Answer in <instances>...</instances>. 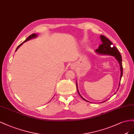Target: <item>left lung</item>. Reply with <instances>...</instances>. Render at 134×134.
I'll return each mask as SVG.
<instances>
[{
	"mask_svg": "<svg viewBox=\"0 0 134 134\" xmlns=\"http://www.w3.org/2000/svg\"><path fill=\"white\" fill-rule=\"evenodd\" d=\"M100 39L102 41V44L99 45L98 49H96L95 51H96V52H97L98 53H99V54H107V55H110L115 57V58L117 59L118 62H119L120 66V69H121L120 81H121L122 74H123V67H122V57L120 53L118 51V49L116 48L115 46H114L113 45L112 42L110 41L108 38H107L105 36L101 35ZM120 82L119 83V87H120ZM76 87H77V90L79 94L80 95V96H81V95L80 94L78 91L77 83H76ZM118 89L119 88H118ZM81 97L84 100L87 101L85 99L83 98L81 96Z\"/></svg>",
	"mask_w": 134,
	"mask_h": 134,
	"instance_id": "obj_1",
	"label": "left lung"
}]
</instances>
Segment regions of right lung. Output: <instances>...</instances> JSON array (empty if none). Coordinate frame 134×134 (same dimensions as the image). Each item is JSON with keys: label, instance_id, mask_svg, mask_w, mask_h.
Here are the masks:
<instances>
[{"label": "right lung", "instance_id": "1", "mask_svg": "<svg viewBox=\"0 0 134 134\" xmlns=\"http://www.w3.org/2000/svg\"><path fill=\"white\" fill-rule=\"evenodd\" d=\"M37 36V35H36V34H31V35H30L27 38V39L24 41V42H23V43H22L21 44H20V45H19L18 46V47L17 48V49H16V51L17 50V49H18V48H19V47H20V46L23 44V43H24V42H26V41H27V40H30V39H32V38H34V37H36Z\"/></svg>", "mask_w": 134, "mask_h": 134}]
</instances>
